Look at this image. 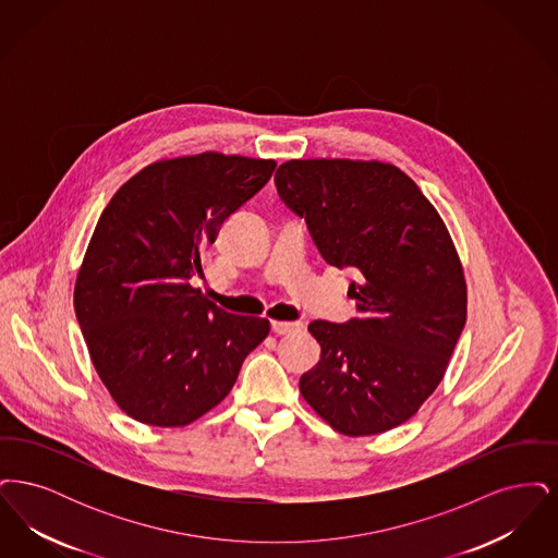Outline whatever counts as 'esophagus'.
I'll return each instance as SVG.
<instances>
[{"label": "esophagus", "mask_w": 558, "mask_h": 558, "mask_svg": "<svg viewBox=\"0 0 558 558\" xmlns=\"http://www.w3.org/2000/svg\"><path fill=\"white\" fill-rule=\"evenodd\" d=\"M299 328H301L299 322H271V332L274 335H291Z\"/></svg>", "instance_id": "obj_1"}]
</instances>
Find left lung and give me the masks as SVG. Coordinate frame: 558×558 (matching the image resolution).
<instances>
[{
  "instance_id": "8db88e82",
  "label": "left lung",
  "mask_w": 558,
  "mask_h": 558,
  "mask_svg": "<svg viewBox=\"0 0 558 558\" xmlns=\"http://www.w3.org/2000/svg\"><path fill=\"white\" fill-rule=\"evenodd\" d=\"M274 182L324 262L355 271V318L310 324L322 351L301 396L351 437L405 423L444 378L466 322L446 223L403 171L378 160H289Z\"/></svg>"
}]
</instances>
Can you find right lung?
Segmentation results:
<instances>
[{
  "instance_id": "obj_1",
  "label": "right lung",
  "mask_w": 558,
  "mask_h": 558,
  "mask_svg": "<svg viewBox=\"0 0 558 558\" xmlns=\"http://www.w3.org/2000/svg\"><path fill=\"white\" fill-rule=\"evenodd\" d=\"M274 160L205 153L162 160L110 198L75 284L92 362L144 425L186 426L230 393L269 322L217 307L192 278L221 226L266 186Z\"/></svg>"
}]
</instances>
